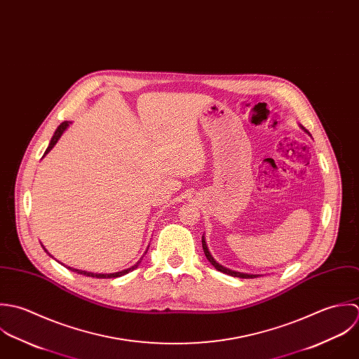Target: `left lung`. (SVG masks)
<instances>
[{"mask_svg":"<svg viewBox=\"0 0 359 359\" xmlns=\"http://www.w3.org/2000/svg\"><path fill=\"white\" fill-rule=\"evenodd\" d=\"M203 248H204V254H205L207 259H208V261L215 266L216 271H219V272H222V273L230 275V276H233V278H241V279H252V278H258V276H259V275H248V273L234 272V271H230V269H227V268L222 266L220 264H217L215 259H214V257L210 254V251H208V247H207V244H205V238H204V237H203Z\"/></svg>","mask_w":359,"mask_h":359,"instance_id":"left-lung-1","label":"left lung"}]
</instances>
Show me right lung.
Listing matches in <instances>:
<instances>
[{
  "label": "right lung",
  "mask_w": 359,
  "mask_h": 359,
  "mask_svg": "<svg viewBox=\"0 0 359 359\" xmlns=\"http://www.w3.org/2000/svg\"><path fill=\"white\" fill-rule=\"evenodd\" d=\"M69 126V122H62L60 126H58V129L55 130V133H54V136H53V139H51V142H50V145H48V148L46 149V152H44V155L46 154H48L50 152V149L57 144V142L60 140V137L62 136V133L65 132V129ZM44 248V247H43ZM46 250V248H44ZM47 251V250H46ZM135 268H137V265H135V266H132V268H129V269H125V271H122V272H116V273H109V275H105V273H91V272H86V271H79V269H72V268H68V269H71L73 272H76V273H79V275H84V276H90V278H97V279H111V278H119V276H123V275H126V273H129L130 271H133Z\"/></svg>",
  "instance_id": "1"
}]
</instances>
